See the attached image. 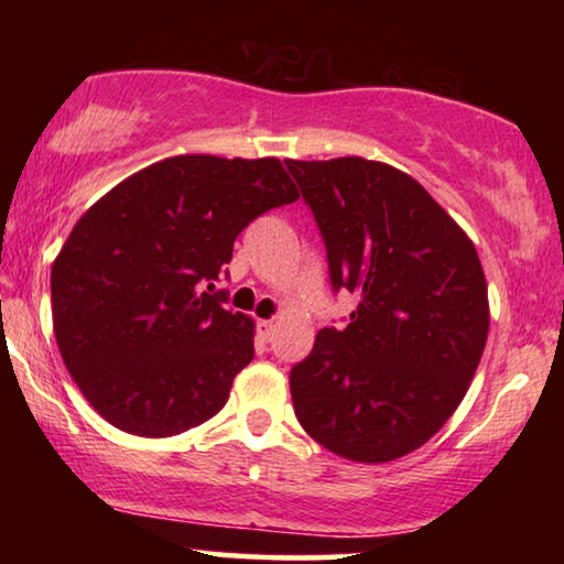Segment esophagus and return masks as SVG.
<instances>
[{"mask_svg": "<svg viewBox=\"0 0 564 564\" xmlns=\"http://www.w3.org/2000/svg\"><path fill=\"white\" fill-rule=\"evenodd\" d=\"M274 330H276V326L272 321H259L257 323V334H259L261 341H269V338L274 336Z\"/></svg>", "mask_w": 564, "mask_h": 564, "instance_id": "esophagus-1", "label": "esophagus"}]
</instances>
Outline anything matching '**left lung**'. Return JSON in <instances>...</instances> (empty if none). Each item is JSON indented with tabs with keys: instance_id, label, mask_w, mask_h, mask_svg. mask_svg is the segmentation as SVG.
Segmentation results:
<instances>
[{
	"instance_id": "obj_1",
	"label": "left lung",
	"mask_w": 564,
	"mask_h": 564,
	"mask_svg": "<svg viewBox=\"0 0 564 564\" xmlns=\"http://www.w3.org/2000/svg\"><path fill=\"white\" fill-rule=\"evenodd\" d=\"M284 164L318 223L330 288L361 295L346 328H321L292 367L300 426L338 457H405L457 411L488 341L475 243L395 166Z\"/></svg>"
}]
</instances>
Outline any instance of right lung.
Listing matches in <instances>:
<instances>
[{"label":"right lung","mask_w":564,"mask_h":564,"mask_svg":"<svg viewBox=\"0 0 564 564\" xmlns=\"http://www.w3.org/2000/svg\"><path fill=\"white\" fill-rule=\"evenodd\" d=\"M276 159L174 156L82 215L51 269L64 365L107 423L164 438L226 405L253 321L215 290L238 234L295 203Z\"/></svg>","instance_id":"right-lung-1"}]
</instances>
